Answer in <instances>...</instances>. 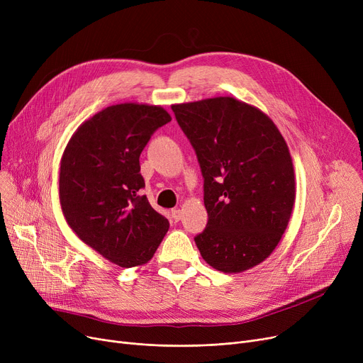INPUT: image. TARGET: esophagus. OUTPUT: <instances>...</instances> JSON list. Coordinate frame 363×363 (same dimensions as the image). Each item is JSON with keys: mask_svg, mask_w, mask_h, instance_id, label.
<instances>
[{"mask_svg": "<svg viewBox=\"0 0 363 363\" xmlns=\"http://www.w3.org/2000/svg\"><path fill=\"white\" fill-rule=\"evenodd\" d=\"M170 213H172V219H174L175 222H178L181 219V216H182V212L179 211V208H174V211H172Z\"/></svg>", "mask_w": 363, "mask_h": 363, "instance_id": "1", "label": "esophagus"}]
</instances>
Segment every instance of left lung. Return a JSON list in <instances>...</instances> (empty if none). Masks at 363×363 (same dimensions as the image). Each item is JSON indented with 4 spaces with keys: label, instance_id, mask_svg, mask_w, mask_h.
I'll return each mask as SVG.
<instances>
[{
    "label": "left lung",
    "instance_id": "left-lung-1",
    "mask_svg": "<svg viewBox=\"0 0 363 363\" xmlns=\"http://www.w3.org/2000/svg\"><path fill=\"white\" fill-rule=\"evenodd\" d=\"M204 178L201 257L225 274L242 272L278 245L296 199L287 143L259 108L233 97L174 104Z\"/></svg>",
    "mask_w": 363,
    "mask_h": 363
}]
</instances>
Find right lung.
<instances>
[{
	"label": "right lung",
	"mask_w": 363,
	"mask_h": 363,
	"mask_svg": "<svg viewBox=\"0 0 363 363\" xmlns=\"http://www.w3.org/2000/svg\"><path fill=\"white\" fill-rule=\"evenodd\" d=\"M170 121L160 106H110L76 129L63 152L59 196L66 222L122 268L147 263L169 230V220L140 196L145 186L140 156Z\"/></svg>",
	"instance_id": "add662e5"
}]
</instances>
